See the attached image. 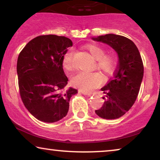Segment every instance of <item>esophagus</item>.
<instances>
[{
    "instance_id": "esophagus-1",
    "label": "esophagus",
    "mask_w": 160,
    "mask_h": 160,
    "mask_svg": "<svg viewBox=\"0 0 160 160\" xmlns=\"http://www.w3.org/2000/svg\"><path fill=\"white\" fill-rule=\"evenodd\" d=\"M79 92L82 93L83 95H92V93L90 92H87V91H85V90H82V89H80Z\"/></svg>"
}]
</instances>
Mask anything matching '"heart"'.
<instances>
[{
    "mask_svg": "<svg viewBox=\"0 0 160 160\" xmlns=\"http://www.w3.org/2000/svg\"><path fill=\"white\" fill-rule=\"evenodd\" d=\"M85 48L97 60L98 68L105 73H111L113 71L115 65L114 58L111 55L105 54L103 48L96 44H87L85 46ZM62 64L63 68L68 71H72L74 68L73 50H68L64 54ZM102 80V75L98 72L80 71L71 78V84L83 90H90L101 84Z\"/></svg>",
    "mask_w": 160,
    "mask_h": 160,
    "instance_id": "heart-1",
    "label": "heart"
}]
</instances>
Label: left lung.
<instances>
[{"label": "left lung", "instance_id": "8db88e82", "mask_svg": "<svg viewBox=\"0 0 160 160\" xmlns=\"http://www.w3.org/2000/svg\"><path fill=\"white\" fill-rule=\"evenodd\" d=\"M106 43L118 54V66L112 79L102 87L104 102L95 113L106 119L121 117L131 108L138 95L143 76V65L134 43L119 35L106 34L92 38Z\"/></svg>", "mask_w": 160, "mask_h": 160}]
</instances>
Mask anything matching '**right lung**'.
<instances>
[{"label":"right lung","mask_w":160,"mask_h":160,"mask_svg":"<svg viewBox=\"0 0 160 160\" xmlns=\"http://www.w3.org/2000/svg\"><path fill=\"white\" fill-rule=\"evenodd\" d=\"M71 39L56 35L40 36L24 47L17 59L19 93L25 108L39 121L52 123L67 115L77 89H65L68 77L62 60Z\"/></svg>","instance_id":"obj_1"}]
</instances>
